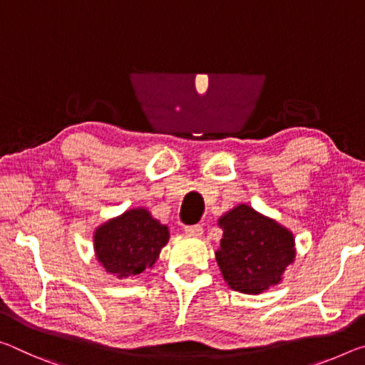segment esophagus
<instances>
[{
	"instance_id": "34e87169",
	"label": "esophagus",
	"mask_w": 365,
	"mask_h": 365,
	"mask_svg": "<svg viewBox=\"0 0 365 365\" xmlns=\"http://www.w3.org/2000/svg\"><path fill=\"white\" fill-rule=\"evenodd\" d=\"M185 235L188 237H201L203 235V227L201 225H188V227H185Z\"/></svg>"
}]
</instances>
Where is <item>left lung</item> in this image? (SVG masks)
Segmentation results:
<instances>
[{"mask_svg": "<svg viewBox=\"0 0 365 365\" xmlns=\"http://www.w3.org/2000/svg\"><path fill=\"white\" fill-rule=\"evenodd\" d=\"M217 225L222 239L214 255L230 289L257 296L279 284L296 259V237L291 230L247 203L225 211Z\"/></svg>", "mask_w": 365, "mask_h": 365, "instance_id": "8db88e82", "label": "left lung"}]
</instances>
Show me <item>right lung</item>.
I'll return each instance as SVG.
<instances>
[{"label": "right lung", "mask_w": 365, "mask_h": 365, "mask_svg": "<svg viewBox=\"0 0 365 365\" xmlns=\"http://www.w3.org/2000/svg\"><path fill=\"white\" fill-rule=\"evenodd\" d=\"M169 239V227L143 206L108 219L92 234L97 262L118 279H128L153 268Z\"/></svg>", "instance_id": "1"}]
</instances>
